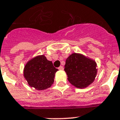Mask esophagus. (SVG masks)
Returning a JSON list of instances; mask_svg holds the SVG:
<instances>
[{
	"label": "esophagus",
	"instance_id": "1",
	"mask_svg": "<svg viewBox=\"0 0 120 120\" xmlns=\"http://www.w3.org/2000/svg\"><path fill=\"white\" fill-rule=\"evenodd\" d=\"M58 69L60 70H64V67L62 66H60V67L58 68Z\"/></svg>",
	"mask_w": 120,
	"mask_h": 120
}]
</instances>
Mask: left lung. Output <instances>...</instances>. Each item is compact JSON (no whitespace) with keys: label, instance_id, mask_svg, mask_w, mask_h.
Here are the masks:
<instances>
[{"label":"left lung","instance_id":"obj_1","mask_svg":"<svg viewBox=\"0 0 120 120\" xmlns=\"http://www.w3.org/2000/svg\"><path fill=\"white\" fill-rule=\"evenodd\" d=\"M64 70L70 83L78 88L88 86L94 82L97 74L95 60L77 53L67 58Z\"/></svg>","mask_w":120,"mask_h":120}]
</instances>
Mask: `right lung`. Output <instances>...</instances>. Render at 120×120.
<instances>
[{"mask_svg":"<svg viewBox=\"0 0 120 120\" xmlns=\"http://www.w3.org/2000/svg\"><path fill=\"white\" fill-rule=\"evenodd\" d=\"M58 70L52 62L42 55L27 62L23 69V76L30 86L37 90H43L53 83L55 75Z\"/></svg>","mask_w":120,"mask_h":120,"instance_id":"1","label":"right lung"}]
</instances>
